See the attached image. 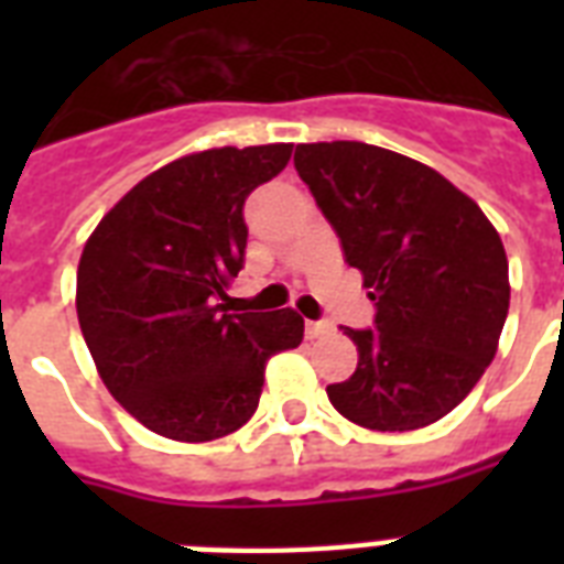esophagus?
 Returning <instances> with one entry per match:
<instances>
[{
    "instance_id": "esophagus-1",
    "label": "esophagus",
    "mask_w": 564,
    "mask_h": 564,
    "mask_svg": "<svg viewBox=\"0 0 564 564\" xmlns=\"http://www.w3.org/2000/svg\"><path fill=\"white\" fill-rule=\"evenodd\" d=\"M325 334H330V322H307V339H318Z\"/></svg>"
}]
</instances>
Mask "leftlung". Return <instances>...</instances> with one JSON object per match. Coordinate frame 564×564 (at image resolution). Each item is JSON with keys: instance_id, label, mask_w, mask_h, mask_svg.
<instances>
[{"instance_id": "8db88e82", "label": "left lung", "mask_w": 564, "mask_h": 564, "mask_svg": "<svg viewBox=\"0 0 564 564\" xmlns=\"http://www.w3.org/2000/svg\"><path fill=\"white\" fill-rule=\"evenodd\" d=\"M295 170L377 310L375 327H345L360 362L327 398L360 427H427L498 351L509 313L498 230L436 170L380 145L301 143Z\"/></svg>"}]
</instances>
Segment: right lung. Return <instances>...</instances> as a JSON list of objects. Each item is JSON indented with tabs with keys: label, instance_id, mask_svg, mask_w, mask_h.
<instances>
[{
	"label": "right lung",
	"instance_id": "1",
	"mask_svg": "<svg viewBox=\"0 0 564 564\" xmlns=\"http://www.w3.org/2000/svg\"><path fill=\"white\" fill-rule=\"evenodd\" d=\"M292 145L210 149L166 163L99 221L78 263V325L110 394L143 427L213 442L254 415L269 357L299 348L295 310L228 313L246 263V198Z\"/></svg>",
	"mask_w": 564,
	"mask_h": 564
}]
</instances>
